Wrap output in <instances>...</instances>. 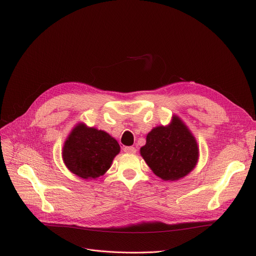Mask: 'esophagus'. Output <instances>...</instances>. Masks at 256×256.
<instances>
[{
  "instance_id": "obj_1",
  "label": "esophagus",
  "mask_w": 256,
  "mask_h": 256,
  "mask_svg": "<svg viewBox=\"0 0 256 256\" xmlns=\"http://www.w3.org/2000/svg\"><path fill=\"white\" fill-rule=\"evenodd\" d=\"M124 152H126V154H136L137 150L135 148V147H132V146H126V147H124Z\"/></svg>"
}]
</instances>
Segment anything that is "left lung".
<instances>
[{"label": "left lung", "instance_id": "obj_1", "mask_svg": "<svg viewBox=\"0 0 256 256\" xmlns=\"http://www.w3.org/2000/svg\"><path fill=\"white\" fill-rule=\"evenodd\" d=\"M140 154L158 178L174 182L196 167L199 147L189 128L173 115L168 126H156L147 134Z\"/></svg>", "mask_w": 256, "mask_h": 256}]
</instances>
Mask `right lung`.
<instances>
[{
	"label": "right lung",
	"mask_w": 256,
	"mask_h": 256,
	"mask_svg": "<svg viewBox=\"0 0 256 256\" xmlns=\"http://www.w3.org/2000/svg\"><path fill=\"white\" fill-rule=\"evenodd\" d=\"M120 146L106 132L78 122L65 139L62 158L72 173L84 180H96L110 169Z\"/></svg>",
	"instance_id": "right-lung-1"
}]
</instances>
